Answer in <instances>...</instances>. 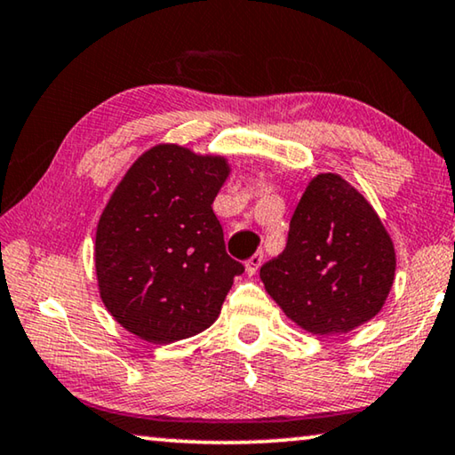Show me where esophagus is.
Masks as SVG:
<instances>
[{
	"label": "esophagus",
	"mask_w": 455,
	"mask_h": 455,
	"mask_svg": "<svg viewBox=\"0 0 455 455\" xmlns=\"http://www.w3.org/2000/svg\"><path fill=\"white\" fill-rule=\"evenodd\" d=\"M262 262H264V254H262V251H256L254 256H250L248 260H246V272H248V276H254L256 272H258V268L262 267Z\"/></svg>",
	"instance_id": "obj_1"
}]
</instances>
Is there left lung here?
I'll return each mask as SVG.
<instances>
[{"instance_id": "left-lung-1", "label": "left lung", "mask_w": 455, "mask_h": 455, "mask_svg": "<svg viewBox=\"0 0 455 455\" xmlns=\"http://www.w3.org/2000/svg\"><path fill=\"white\" fill-rule=\"evenodd\" d=\"M393 237L364 195L335 172H319L292 213L283 254L260 268L268 295L313 335L364 325L395 283Z\"/></svg>"}]
</instances>
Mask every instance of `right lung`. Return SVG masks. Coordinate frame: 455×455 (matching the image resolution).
Instances as JSON below:
<instances>
[{"label": "right lung", "instance_id": "obj_1", "mask_svg": "<svg viewBox=\"0 0 455 455\" xmlns=\"http://www.w3.org/2000/svg\"><path fill=\"white\" fill-rule=\"evenodd\" d=\"M226 156L156 144L111 193L95 232V275L109 315L148 344H172L220 317L243 267L228 256L213 199Z\"/></svg>", "mask_w": 455, "mask_h": 455}]
</instances>
